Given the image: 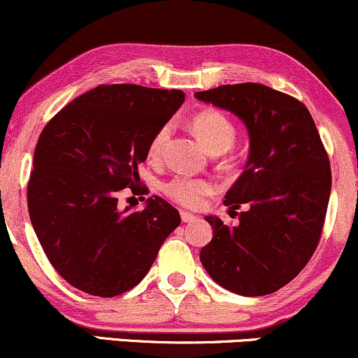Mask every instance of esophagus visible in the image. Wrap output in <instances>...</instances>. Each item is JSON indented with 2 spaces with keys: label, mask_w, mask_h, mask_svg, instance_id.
I'll return each instance as SVG.
<instances>
[{
  "label": "esophagus",
  "mask_w": 358,
  "mask_h": 358,
  "mask_svg": "<svg viewBox=\"0 0 358 358\" xmlns=\"http://www.w3.org/2000/svg\"><path fill=\"white\" fill-rule=\"evenodd\" d=\"M180 217H182V220H183V222H195V220H196V217L193 215V213H190V212H185V210L180 212Z\"/></svg>",
  "instance_id": "obj_1"
}]
</instances>
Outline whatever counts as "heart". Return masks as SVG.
<instances>
[{"mask_svg":"<svg viewBox=\"0 0 358 358\" xmlns=\"http://www.w3.org/2000/svg\"><path fill=\"white\" fill-rule=\"evenodd\" d=\"M192 131L208 153H224L234 145V139H236V127L231 119L219 110H203L196 114L192 119ZM168 136H170V126H163L156 131L148 146L150 158H158L162 155ZM162 190L173 202L193 208L202 203L205 195L215 190V185L210 180L175 176L163 183Z\"/></svg>","mask_w":358,"mask_h":358,"instance_id":"obj_1","label":"heart"}]
</instances>
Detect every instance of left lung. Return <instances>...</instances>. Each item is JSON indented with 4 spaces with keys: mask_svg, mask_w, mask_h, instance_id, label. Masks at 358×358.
Returning <instances> with one entry per match:
<instances>
[{
    "mask_svg": "<svg viewBox=\"0 0 358 358\" xmlns=\"http://www.w3.org/2000/svg\"><path fill=\"white\" fill-rule=\"evenodd\" d=\"M195 97L232 113L249 133L248 163L224 200L245 212L236 227L205 217L213 237L200 261L232 293L271 294L298 276L318 245L331 190L328 155L310 110L287 94L248 82Z\"/></svg>",
    "mask_w": 358,
    "mask_h": 358,
    "instance_id": "obj_1",
    "label": "left lung"
}]
</instances>
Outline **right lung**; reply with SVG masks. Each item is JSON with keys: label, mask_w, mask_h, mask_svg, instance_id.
Instances as JSON below:
<instances>
[{"label": "right lung", "mask_w": 358, "mask_h": 358, "mask_svg": "<svg viewBox=\"0 0 358 358\" xmlns=\"http://www.w3.org/2000/svg\"><path fill=\"white\" fill-rule=\"evenodd\" d=\"M182 90L99 85L43 127L28 182V212L48 261L92 296L126 293L146 276L180 213L162 196L119 207L136 192L138 165L156 131L183 104Z\"/></svg>", "instance_id": "add662e5"}]
</instances>
